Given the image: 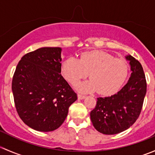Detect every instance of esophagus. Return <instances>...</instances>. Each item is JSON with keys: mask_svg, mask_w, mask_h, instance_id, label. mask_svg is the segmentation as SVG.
Segmentation results:
<instances>
[{"mask_svg": "<svg viewBox=\"0 0 155 155\" xmlns=\"http://www.w3.org/2000/svg\"><path fill=\"white\" fill-rule=\"evenodd\" d=\"M85 98V95H82V94H78V99L79 100H83Z\"/></svg>", "mask_w": 155, "mask_h": 155, "instance_id": "34e87169", "label": "esophagus"}]
</instances>
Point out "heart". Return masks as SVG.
I'll use <instances>...</instances> for the list:
<instances>
[{"mask_svg": "<svg viewBox=\"0 0 155 155\" xmlns=\"http://www.w3.org/2000/svg\"><path fill=\"white\" fill-rule=\"evenodd\" d=\"M128 71L127 61L103 51H85L80 59L70 57L61 66L62 74L72 85L86 78L89 73L91 79L77 84L76 90L82 93L97 91L102 95L115 93L125 82Z\"/></svg>", "mask_w": 155, "mask_h": 155, "instance_id": "1", "label": "heart"}]
</instances>
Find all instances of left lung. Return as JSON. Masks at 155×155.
<instances>
[{"instance_id": "8db88e82", "label": "left lung", "mask_w": 155, "mask_h": 155, "mask_svg": "<svg viewBox=\"0 0 155 155\" xmlns=\"http://www.w3.org/2000/svg\"><path fill=\"white\" fill-rule=\"evenodd\" d=\"M131 76L127 83L111 97H98L96 107L91 112L95 129L107 135L119 134L128 129L139 118L146 94V79L141 64L127 55Z\"/></svg>"}]
</instances>
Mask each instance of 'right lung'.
Segmentation results:
<instances>
[{"label": "right lung", "mask_w": 155, "mask_h": 155, "mask_svg": "<svg viewBox=\"0 0 155 155\" xmlns=\"http://www.w3.org/2000/svg\"><path fill=\"white\" fill-rule=\"evenodd\" d=\"M61 48L43 47L25 54L12 81L15 109L32 129L49 132L68 116L77 95L61 74Z\"/></svg>", "instance_id": "obj_1"}]
</instances>
